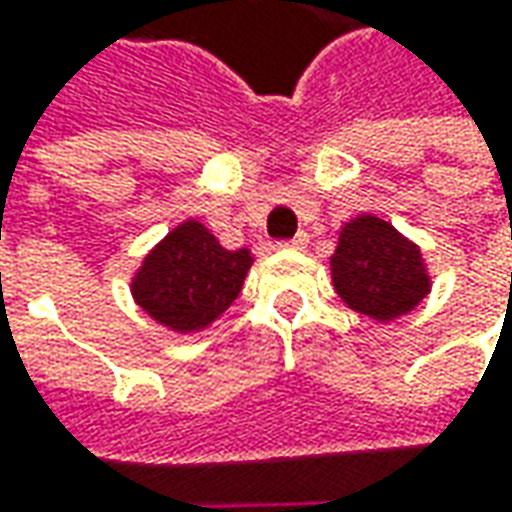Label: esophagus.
<instances>
[{"label":"esophagus","mask_w":512,"mask_h":512,"mask_svg":"<svg viewBox=\"0 0 512 512\" xmlns=\"http://www.w3.org/2000/svg\"><path fill=\"white\" fill-rule=\"evenodd\" d=\"M307 242H310V236H307V233H296L293 239H287V242H279V247H285V250H305Z\"/></svg>","instance_id":"obj_1"}]
</instances>
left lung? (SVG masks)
<instances>
[{
	"label": "left lung",
	"mask_w": 512,
	"mask_h": 512,
	"mask_svg": "<svg viewBox=\"0 0 512 512\" xmlns=\"http://www.w3.org/2000/svg\"><path fill=\"white\" fill-rule=\"evenodd\" d=\"M330 276L344 305L376 322L399 319L430 293L422 250L373 213L339 230Z\"/></svg>",
	"instance_id": "left-lung-1"
}]
</instances>
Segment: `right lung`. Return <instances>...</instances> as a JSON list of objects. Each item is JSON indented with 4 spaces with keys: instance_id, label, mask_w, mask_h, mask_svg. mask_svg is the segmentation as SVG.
I'll use <instances>...</instances> for the list:
<instances>
[{
    "instance_id": "obj_1",
    "label": "right lung",
    "mask_w": 512,
    "mask_h": 512,
    "mask_svg": "<svg viewBox=\"0 0 512 512\" xmlns=\"http://www.w3.org/2000/svg\"><path fill=\"white\" fill-rule=\"evenodd\" d=\"M250 265L247 247L227 250L202 222L187 219L145 256L130 290L159 325L193 333L233 305Z\"/></svg>"
}]
</instances>
